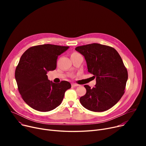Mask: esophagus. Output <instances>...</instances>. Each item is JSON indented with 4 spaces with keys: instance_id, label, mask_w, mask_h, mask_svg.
I'll use <instances>...</instances> for the list:
<instances>
[{
    "instance_id": "obj_1",
    "label": "esophagus",
    "mask_w": 146,
    "mask_h": 146,
    "mask_svg": "<svg viewBox=\"0 0 146 146\" xmlns=\"http://www.w3.org/2000/svg\"><path fill=\"white\" fill-rule=\"evenodd\" d=\"M79 85H78V84H77V83H72V86H73V87H76V86H78Z\"/></svg>"
}]
</instances>
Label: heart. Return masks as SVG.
Here are the masks:
<instances>
[{"mask_svg":"<svg viewBox=\"0 0 146 146\" xmlns=\"http://www.w3.org/2000/svg\"><path fill=\"white\" fill-rule=\"evenodd\" d=\"M79 54V53H78V52H74L72 54Z\"/></svg>","mask_w":146,"mask_h":146,"instance_id":"heart-1","label":"heart"}]
</instances>
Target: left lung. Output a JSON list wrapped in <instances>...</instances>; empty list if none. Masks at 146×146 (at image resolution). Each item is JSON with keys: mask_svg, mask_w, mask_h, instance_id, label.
I'll use <instances>...</instances> for the list:
<instances>
[{"mask_svg": "<svg viewBox=\"0 0 146 146\" xmlns=\"http://www.w3.org/2000/svg\"><path fill=\"white\" fill-rule=\"evenodd\" d=\"M86 61L88 72L96 78L91 88L85 85L86 94L80 97L83 107L94 112H103L115 105L125 92L128 72L117 50L108 45L93 43L77 47Z\"/></svg>", "mask_w": 146, "mask_h": 146, "instance_id": "8db88e82", "label": "left lung"}]
</instances>
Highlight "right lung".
<instances>
[{
    "mask_svg": "<svg viewBox=\"0 0 146 146\" xmlns=\"http://www.w3.org/2000/svg\"><path fill=\"white\" fill-rule=\"evenodd\" d=\"M68 47L38 45L29 48L22 55L15 76L23 100L34 110L48 112L55 109L62 102L65 92L71 88L67 81L50 82L47 75L48 71L56 68L58 56Z\"/></svg>",
    "mask_w": 146,
    "mask_h": 146,
    "instance_id": "right-lung-1",
    "label": "right lung"
}]
</instances>
